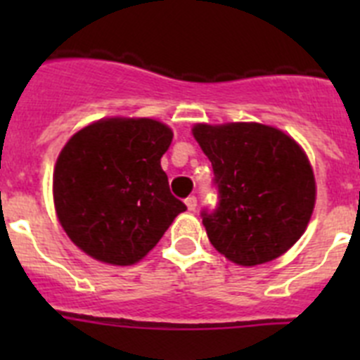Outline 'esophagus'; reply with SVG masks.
Segmentation results:
<instances>
[{"mask_svg":"<svg viewBox=\"0 0 360 360\" xmlns=\"http://www.w3.org/2000/svg\"><path fill=\"white\" fill-rule=\"evenodd\" d=\"M186 205L189 211H196V198L195 196H189V198L186 200Z\"/></svg>","mask_w":360,"mask_h":360,"instance_id":"obj_1","label":"esophagus"}]
</instances>
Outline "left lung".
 <instances>
[{
    "mask_svg": "<svg viewBox=\"0 0 360 360\" xmlns=\"http://www.w3.org/2000/svg\"><path fill=\"white\" fill-rule=\"evenodd\" d=\"M191 131L219 191L218 209L202 214L212 247L240 266L283 256L316 207V176L304 149L269 124L198 122Z\"/></svg>",
    "mask_w": 360,
    "mask_h": 360,
    "instance_id": "left-lung-1",
    "label": "left lung"
}]
</instances>
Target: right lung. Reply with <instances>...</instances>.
Returning a JSON list of instances; mask_svg holds the SVG:
<instances>
[{
  "label": "right lung",
  "instance_id": "obj_1",
  "mask_svg": "<svg viewBox=\"0 0 360 360\" xmlns=\"http://www.w3.org/2000/svg\"><path fill=\"white\" fill-rule=\"evenodd\" d=\"M173 141L167 124L106 117L73 133L53 167V207L66 236L97 262L144 259L180 212L160 158Z\"/></svg>",
  "mask_w": 360,
  "mask_h": 360
}]
</instances>
